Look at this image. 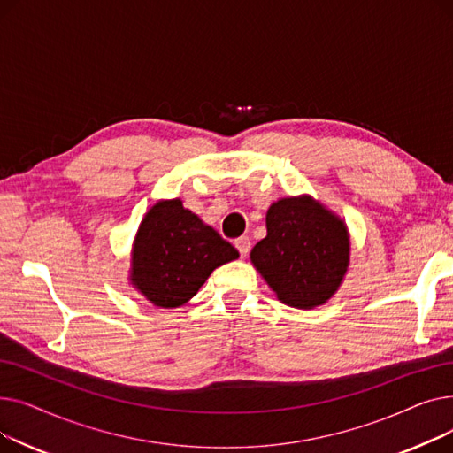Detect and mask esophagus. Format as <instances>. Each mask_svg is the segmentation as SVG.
<instances>
[{"mask_svg":"<svg viewBox=\"0 0 453 453\" xmlns=\"http://www.w3.org/2000/svg\"><path fill=\"white\" fill-rule=\"evenodd\" d=\"M234 246H236V250H239V253L242 257H246L250 253V250H251V242H250L248 236H241V239H236Z\"/></svg>","mask_w":453,"mask_h":453,"instance_id":"34e87169","label":"esophagus"}]
</instances>
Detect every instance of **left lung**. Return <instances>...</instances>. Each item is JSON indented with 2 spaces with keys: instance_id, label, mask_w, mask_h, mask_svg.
<instances>
[{
  "instance_id": "1",
  "label": "left lung",
  "mask_w": 453,
  "mask_h": 453,
  "mask_svg": "<svg viewBox=\"0 0 453 453\" xmlns=\"http://www.w3.org/2000/svg\"><path fill=\"white\" fill-rule=\"evenodd\" d=\"M266 229L250 257L279 301L314 308L336 294L350 255L340 217L312 196L280 198L266 212Z\"/></svg>"
}]
</instances>
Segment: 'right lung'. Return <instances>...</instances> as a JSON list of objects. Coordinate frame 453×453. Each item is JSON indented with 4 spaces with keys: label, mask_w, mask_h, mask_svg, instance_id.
<instances>
[{
    "label": "right lung",
    "mask_w": 453,
    "mask_h": 453,
    "mask_svg": "<svg viewBox=\"0 0 453 453\" xmlns=\"http://www.w3.org/2000/svg\"><path fill=\"white\" fill-rule=\"evenodd\" d=\"M234 258L239 251L180 198L159 200L137 229L130 280L152 304L176 308L196 296L212 270Z\"/></svg>",
    "instance_id": "right-lung-1"
}]
</instances>
